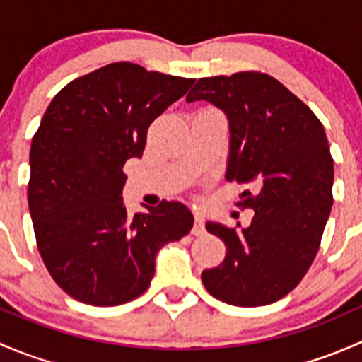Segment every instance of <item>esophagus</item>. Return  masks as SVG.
<instances>
[{
    "label": "esophagus",
    "mask_w": 362,
    "mask_h": 362,
    "mask_svg": "<svg viewBox=\"0 0 362 362\" xmlns=\"http://www.w3.org/2000/svg\"><path fill=\"white\" fill-rule=\"evenodd\" d=\"M192 235L194 236H203L204 235V221L202 215H196L194 217V226H192Z\"/></svg>",
    "instance_id": "1"
}]
</instances>
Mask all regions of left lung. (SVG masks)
Segmentation results:
<instances>
[{
    "label": "left lung",
    "instance_id": "obj_1",
    "mask_svg": "<svg viewBox=\"0 0 362 362\" xmlns=\"http://www.w3.org/2000/svg\"><path fill=\"white\" fill-rule=\"evenodd\" d=\"M187 103L208 101L229 120L226 178L245 185L236 206L252 208L249 228L206 222L226 245L202 273L214 298L262 306L287 296L312 266L333 204L334 168L326 131L298 96L266 73L199 78Z\"/></svg>",
    "mask_w": 362,
    "mask_h": 362
}]
</instances>
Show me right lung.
Listing matches in <instances>:
<instances>
[{
  "instance_id": "1",
  "label": "right lung",
  "mask_w": 362,
  "mask_h": 362,
  "mask_svg": "<svg viewBox=\"0 0 362 362\" xmlns=\"http://www.w3.org/2000/svg\"><path fill=\"white\" fill-rule=\"evenodd\" d=\"M192 83L112 63L69 82L43 113L29 152V214L50 276L76 301L136 299L159 249L192 229L191 210L178 202L133 217L122 202L124 164L141 158L148 126Z\"/></svg>"
}]
</instances>
